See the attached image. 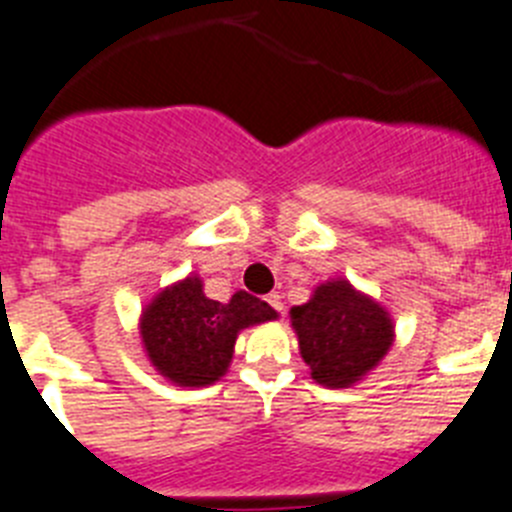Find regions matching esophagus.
Wrapping results in <instances>:
<instances>
[{
  "label": "esophagus",
  "mask_w": 512,
  "mask_h": 512,
  "mask_svg": "<svg viewBox=\"0 0 512 512\" xmlns=\"http://www.w3.org/2000/svg\"><path fill=\"white\" fill-rule=\"evenodd\" d=\"M266 302H269V305L274 307L277 312H284V302H282V295H279V292H271V295L266 297Z\"/></svg>",
  "instance_id": "obj_1"
}]
</instances>
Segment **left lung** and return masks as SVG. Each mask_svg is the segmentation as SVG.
Listing matches in <instances>:
<instances>
[{
    "label": "left lung",
    "instance_id": "obj_1",
    "mask_svg": "<svg viewBox=\"0 0 512 512\" xmlns=\"http://www.w3.org/2000/svg\"><path fill=\"white\" fill-rule=\"evenodd\" d=\"M289 320L310 377L328 390L354 387L395 343L390 312L348 279L318 284L305 305L289 310Z\"/></svg>",
    "mask_w": 512,
    "mask_h": 512
}]
</instances>
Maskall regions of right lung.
Segmentation results:
<instances>
[{"label":"right lung","mask_w":512,"mask_h":512,"mask_svg":"<svg viewBox=\"0 0 512 512\" xmlns=\"http://www.w3.org/2000/svg\"><path fill=\"white\" fill-rule=\"evenodd\" d=\"M277 310L238 289L210 300L200 274L169 284L140 310L138 330L148 361L176 387H207L225 377L238 333L277 320Z\"/></svg>","instance_id":"1"}]
</instances>
